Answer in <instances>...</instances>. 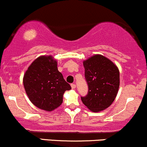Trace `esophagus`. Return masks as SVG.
I'll return each mask as SVG.
<instances>
[{"instance_id": "34e87169", "label": "esophagus", "mask_w": 147, "mask_h": 147, "mask_svg": "<svg viewBox=\"0 0 147 147\" xmlns=\"http://www.w3.org/2000/svg\"><path fill=\"white\" fill-rule=\"evenodd\" d=\"M71 87H72V89H75V88H76V85L75 84H71Z\"/></svg>"}]
</instances>
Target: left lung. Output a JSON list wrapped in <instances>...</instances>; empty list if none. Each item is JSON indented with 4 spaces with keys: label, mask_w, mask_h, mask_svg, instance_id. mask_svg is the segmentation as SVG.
<instances>
[{
    "label": "left lung",
    "mask_w": 147,
    "mask_h": 147,
    "mask_svg": "<svg viewBox=\"0 0 147 147\" xmlns=\"http://www.w3.org/2000/svg\"><path fill=\"white\" fill-rule=\"evenodd\" d=\"M85 79L88 91L82 102L92 112L107 109L117 95L119 86L117 67L100 55H96L84 61Z\"/></svg>",
    "instance_id": "8db88e82"
}]
</instances>
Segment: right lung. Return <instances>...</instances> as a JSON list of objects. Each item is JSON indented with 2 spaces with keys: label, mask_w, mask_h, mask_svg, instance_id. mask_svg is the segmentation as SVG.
Segmentation results:
<instances>
[{
  "label": "right lung",
  "mask_w": 147,
  "mask_h": 147,
  "mask_svg": "<svg viewBox=\"0 0 147 147\" xmlns=\"http://www.w3.org/2000/svg\"><path fill=\"white\" fill-rule=\"evenodd\" d=\"M23 85L34 105L46 111L58 108L63 102L64 92L71 89L51 56H42L34 61L25 72Z\"/></svg>",
  "instance_id": "add662e5"
}]
</instances>
